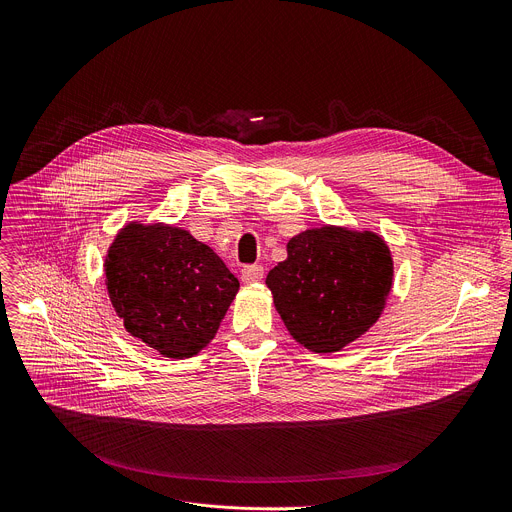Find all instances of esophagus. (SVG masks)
<instances>
[{
	"mask_svg": "<svg viewBox=\"0 0 512 512\" xmlns=\"http://www.w3.org/2000/svg\"><path fill=\"white\" fill-rule=\"evenodd\" d=\"M263 273H265V269L261 265H245L241 271V277H243V282L255 284V282L263 280Z\"/></svg>",
	"mask_w": 512,
	"mask_h": 512,
	"instance_id": "1",
	"label": "esophagus"
}]
</instances>
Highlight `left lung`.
<instances>
[{
    "label": "left lung",
    "mask_w": 512,
    "mask_h": 512,
    "mask_svg": "<svg viewBox=\"0 0 512 512\" xmlns=\"http://www.w3.org/2000/svg\"><path fill=\"white\" fill-rule=\"evenodd\" d=\"M392 257L374 232L310 228L288 243L267 288L290 335L314 353H333L374 324L392 288Z\"/></svg>",
    "instance_id": "obj_1"
}]
</instances>
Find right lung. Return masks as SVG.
<instances>
[{
  "label": "right lung",
  "mask_w": 512,
  "mask_h": 512,
  "mask_svg": "<svg viewBox=\"0 0 512 512\" xmlns=\"http://www.w3.org/2000/svg\"><path fill=\"white\" fill-rule=\"evenodd\" d=\"M104 267L126 331L175 359L214 339L239 292V280L208 245L165 224L122 228Z\"/></svg>",
  "instance_id": "obj_1"
}]
</instances>
